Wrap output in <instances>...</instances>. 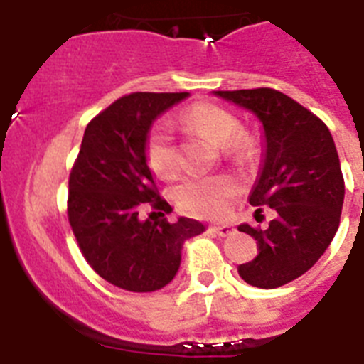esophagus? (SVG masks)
I'll return each instance as SVG.
<instances>
[{
  "instance_id": "obj_1",
  "label": "esophagus",
  "mask_w": 364,
  "mask_h": 364,
  "mask_svg": "<svg viewBox=\"0 0 364 364\" xmlns=\"http://www.w3.org/2000/svg\"><path fill=\"white\" fill-rule=\"evenodd\" d=\"M211 231L218 237H230L235 233V228L230 224H215V226H211Z\"/></svg>"
}]
</instances>
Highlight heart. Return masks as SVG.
<instances>
[{
	"label": "heart",
	"mask_w": 364,
	"mask_h": 364,
	"mask_svg": "<svg viewBox=\"0 0 364 364\" xmlns=\"http://www.w3.org/2000/svg\"><path fill=\"white\" fill-rule=\"evenodd\" d=\"M189 129L204 134L215 146L224 147L231 156H242L250 151L247 136L239 133V120L233 112L215 104H195L180 114ZM146 159L151 171L160 178H171L178 171L175 146L164 127H154L147 136ZM237 184L230 176H193L175 188V202L180 210L197 217L217 218L228 211Z\"/></svg>",
	"instance_id": "b5f03b06"
}]
</instances>
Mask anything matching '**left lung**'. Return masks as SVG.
I'll list each match as a JSON object with an SVG mask.
<instances>
[{"label": "left lung", "instance_id": "obj_1", "mask_svg": "<svg viewBox=\"0 0 364 364\" xmlns=\"http://www.w3.org/2000/svg\"><path fill=\"white\" fill-rule=\"evenodd\" d=\"M213 95L253 112L262 124L264 154L250 204L268 205L277 217L266 230L239 226L259 244V255L240 264L239 275L257 288H279L306 273L337 233L345 180L336 144L314 112L275 89Z\"/></svg>", "mask_w": 364, "mask_h": 364}]
</instances>
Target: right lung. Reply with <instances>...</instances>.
Masks as SVG:
<instances>
[{
	"mask_svg": "<svg viewBox=\"0 0 364 364\" xmlns=\"http://www.w3.org/2000/svg\"><path fill=\"white\" fill-rule=\"evenodd\" d=\"M189 92H133L117 100L83 133L69 176V222L91 268L122 290L146 294L175 279L184 242L202 222L138 217L146 204L171 211L159 197L146 159L151 125Z\"/></svg>",
	"mask_w": 364,
	"mask_h": 364,
	"instance_id": "1",
	"label": "right lung"
}]
</instances>
